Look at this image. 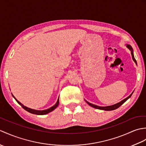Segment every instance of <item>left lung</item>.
Listing matches in <instances>:
<instances>
[{
	"instance_id": "1",
	"label": "left lung",
	"mask_w": 146,
	"mask_h": 146,
	"mask_svg": "<svg viewBox=\"0 0 146 146\" xmlns=\"http://www.w3.org/2000/svg\"><path fill=\"white\" fill-rule=\"evenodd\" d=\"M127 48H129V49H130V50L131 51V54H132L133 60H134V61L135 62V63L136 64H137V62H136V60H135V58H134V53H133V49H132V46H131V45H129V44H127ZM132 94H133V92L132 93V94H131V95H130L128 97H127L126 98L124 99V100H122L121 102H119V103H117V104H115V105H110V106H107V107H100V106H98V105H94V104H91V103H89V102H87L86 100H85V101H86V103H87L89 105H90V106L92 107L97 108V109L104 110H108V111L113 110L117 109V108H119L120 106H121V105H122L123 103H124L125 102H126L127 100L128 99L131 97Z\"/></svg>"
}]
</instances>
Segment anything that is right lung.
Segmentation results:
<instances>
[{"instance_id": "right-lung-1", "label": "right lung", "mask_w": 146, "mask_h": 146, "mask_svg": "<svg viewBox=\"0 0 146 146\" xmlns=\"http://www.w3.org/2000/svg\"><path fill=\"white\" fill-rule=\"evenodd\" d=\"M12 96H13V97L15 98V100H16V102H17V103L19 104L21 106L23 107L24 110H26V111H29V112L31 113H33V114H36V115H45V114H47L49 112H51V111H52V110H54L56 108L58 105H59V98L58 99V101L56 103V104L54 105V106L51 107V108H48V109H46V110H35V109H32V108H28L26 106H24V105L23 104H22L20 102H19L16 98H15L14 97V96L12 95Z\"/></svg>"}]
</instances>
